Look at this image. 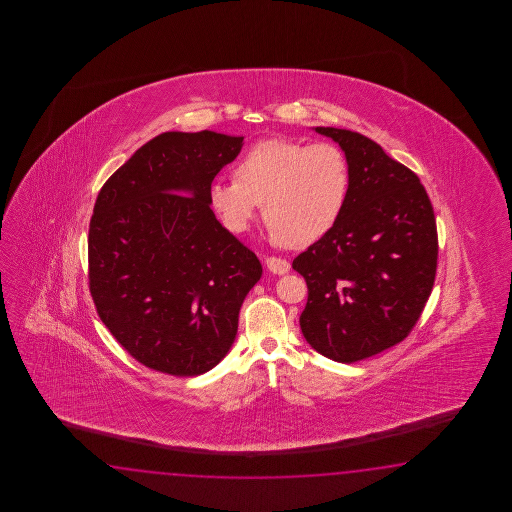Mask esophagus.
Segmentation results:
<instances>
[{"label":"esophagus","mask_w":512,"mask_h":512,"mask_svg":"<svg viewBox=\"0 0 512 512\" xmlns=\"http://www.w3.org/2000/svg\"><path fill=\"white\" fill-rule=\"evenodd\" d=\"M265 263H267L269 271L274 272V274H285V272H289V269H291V263L283 260V258H278V256H269Z\"/></svg>","instance_id":"34e87169"}]
</instances>
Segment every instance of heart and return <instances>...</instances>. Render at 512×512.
Masks as SVG:
<instances>
[{
  "instance_id": "obj_1",
  "label": "heart",
  "mask_w": 512,
  "mask_h": 512,
  "mask_svg": "<svg viewBox=\"0 0 512 512\" xmlns=\"http://www.w3.org/2000/svg\"><path fill=\"white\" fill-rule=\"evenodd\" d=\"M351 188L346 153L331 142L272 137L241 153L236 177L208 186L210 207L225 229L245 232L263 203V218L285 247H307L335 227Z\"/></svg>"
}]
</instances>
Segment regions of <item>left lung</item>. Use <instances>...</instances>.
<instances>
[{
  "instance_id": "1",
  "label": "left lung",
  "mask_w": 512,
  "mask_h": 512,
  "mask_svg": "<svg viewBox=\"0 0 512 512\" xmlns=\"http://www.w3.org/2000/svg\"><path fill=\"white\" fill-rule=\"evenodd\" d=\"M351 168L335 227L298 254L307 283L305 340L327 359L357 362L410 335L434 287L437 227L419 177L357 131L316 128Z\"/></svg>"
}]
</instances>
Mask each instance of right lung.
Returning <instances> with one entry per match:
<instances>
[{
	"label": "right lung",
	"instance_id": "obj_1",
	"mask_svg": "<svg viewBox=\"0 0 512 512\" xmlns=\"http://www.w3.org/2000/svg\"><path fill=\"white\" fill-rule=\"evenodd\" d=\"M241 142L208 130L166 131L98 192L87 236L89 293L109 333L150 370H212L229 353L241 304L260 280V260L221 227L208 201V186Z\"/></svg>",
	"mask_w": 512,
	"mask_h": 512
}]
</instances>
